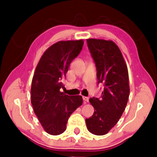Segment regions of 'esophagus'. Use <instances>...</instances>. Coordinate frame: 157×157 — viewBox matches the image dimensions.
Returning a JSON list of instances; mask_svg holds the SVG:
<instances>
[{"mask_svg":"<svg viewBox=\"0 0 157 157\" xmlns=\"http://www.w3.org/2000/svg\"><path fill=\"white\" fill-rule=\"evenodd\" d=\"M83 99L85 102L89 101V97H86V96H83Z\"/></svg>","mask_w":157,"mask_h":157,"instance_id":"obj_1","label":"esophagus"}]
</instances>
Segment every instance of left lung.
I'll use <instances>...</instances> for the list:
<instances>
[{
	"instance_id": "1",
	"label": "left lung",
	"mask_w": 157,
	"mask_h": 157,
	"mask_svg": "<svg viewBox=\"0 0 157 157\" xmlns=\"http://www.w3.org/2000/svg\"><path fill=\"white\" fill-rule=\"evenodd\" d=\"M87 44L95 61L98 83H103L101 98H91L94 114L86 119L87 129L102 136L114 126L125 110L129 96L127 66L123 55L112 40L89 38Z\"/></svg>"
}]
</instances>
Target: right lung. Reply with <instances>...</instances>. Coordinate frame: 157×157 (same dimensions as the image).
I'll list each match as a JSON object with an SVG mask.
<instances>
[{"label":"right lung","mask_w":157,"mask_h":157,"mask_svg":"<svg viewBox=\"0 0 157 157\" xmlns=\"http://www.w3.org/2000/svg\"><path fill=\"white\" fill-rule=\"evenodd\" d=\"M83 40H61L44 53L36 68L31 89V101L45 132L59 135L66 129L68 118L83 104L81 96H68L60 90L70 63L78 56Z\"/></svg>","instance_id":"right-lung-1"}]
</instances>
